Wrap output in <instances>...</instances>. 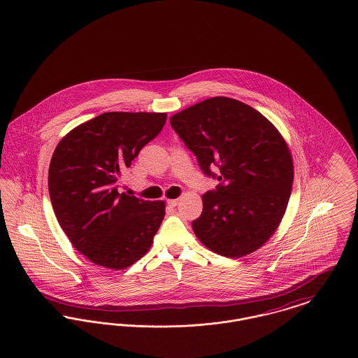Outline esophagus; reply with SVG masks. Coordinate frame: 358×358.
Segmentation results:
<instances>
[{
    "mask_svg": "<svg viewBox=\"0 0 358 358\" xmlns=\"http://www.w3.org/2000/svg\"><path fill=\"white\" fill-rule=\"evenodd\" d=\"M178 199H169L168 204L170 207H176V206H178Z\"/></svg>",
    "mask_w": 358,
    "mask_h": 358,
    "instance_id": "esophagus-1",
    "label": "esophagus"
}]
</instances>
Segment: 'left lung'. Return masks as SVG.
<instances>
[{
  "label": "left lung",
  "instance_id": "1",
  "mask_svg": "<svg viewBox=\"0 0 358 358\" xmlns=\"http://www.w3.org/2000/svg\"><path fill=\"white\" fill-rule=\"evenodd\" d=\"M170 124L220 185L201 196L192 227L216 254L241 258L265 245L281 223L294 161L280 131L258 110L230 97H210L170 117ZM216 166L221 173L213 175Z\"/></svg>",
  "mask_w": 358,
  "mask_h": 358
}]
</instances>
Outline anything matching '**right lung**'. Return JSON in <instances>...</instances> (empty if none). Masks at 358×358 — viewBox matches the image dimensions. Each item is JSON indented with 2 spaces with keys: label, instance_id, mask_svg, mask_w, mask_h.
Returning <instances> with one entry per match:
<instances>
[{
  "label": "right lung",
  "instance_id": "1",
  "mask_svg": "<svg viewBox=\"0 0 358 358\" xmlns=\"http://www.w3.org/2000/svg\"><path fill=\"white\" fill-rule=\"evenodd\" d=\"M161 112H106L73 128L55 148L48 192L59 226L89 261L126 269L150 250L165 201L119 193L122 173L162 129Z\"/></svg>",
  "mask_w": 358,
  "mask_h": 358
}]
</instances>
